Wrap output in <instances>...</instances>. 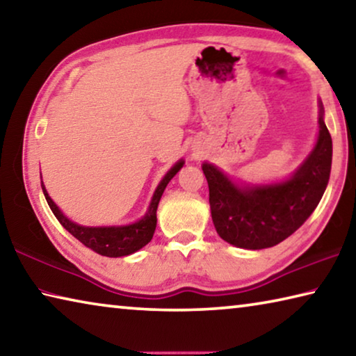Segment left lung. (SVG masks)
<instances>
[{"label":"left lung","instance_id":"obj_1","mask_svg":"<svg viewBox=\"0 0 356 356\" xmlns=\"http://www.w3.org/2000/svg\"><path fill=\"white\" fill-rule=\"evenodd\" d=\"M333 143L318 114L316 147L286 182L240 186L218 168L204 163L209 184V202L218 236L246 250H262L281 243L314 212L328 185Z\"/></svg>","mask_w":356,"mask_h":356}]
</instances>
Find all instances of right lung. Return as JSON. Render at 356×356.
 <instances>
[{
  "mask_svg": "<svg viewBox=\"0 0 356 356\" xmlns=\"http://www.w3.org/2000/svg\"><path fill=\"white\" fill-rule=\"evenodd\" d=\"M182 166L184 161L180 160L166 172L163 180L159 184V186H156L146 215H144L140 221L127 226L86 227L76 225V222L70 221L67 216L58 209L56 204L51 201V197L48 196L44 184H42V191H44L45 200L48 202V206H50L51 212L55 213L58 221L61 222L65 231H69L76 240H80L84 246H88L89 250L95 251L97 254L106 257H122L141 250L143 246H146L150 240H152L156 226V207H159L160 197L163 195L166 185L170 184V180L176 176Z\"/></svg>",
  "mask_w": 356,
  "mask_h": 356,
  "instance_id": "right-lung-1",
  "label": "right lung"
}]
</instances>
